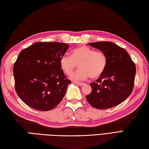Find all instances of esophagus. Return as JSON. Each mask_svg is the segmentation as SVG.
I'll list each match as a JSON object with an SVG mask.
<instances>
[{"label":"esophagus","instance_id":"obj_1","mask_svg":"<svg viewBox=\"0 0 149 149\" xmlns=\"http://www.w3.org/2000/svg\"><path fill=\"white\" fill-rule=\"evenodd\" d=\"M74 83H75L77 85H79V86H83V85L84 84V83H81V82H76V81H75Z\"/></svg>","mask_w":149,"mask_h":149}]
</instances>
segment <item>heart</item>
Here are the masks:
<instances>
[{"mask_svg": "<svg viewBox=\"0 0 149 149\" xmlns=\"http://www.w3.org/2000/svg\"><path fill=\"white\" fill-rule=\"evenodd\" d=\"M77 64L80 69L72 75L73 79L86 80L89 77L96 79L105 72L107 58L103 51L82 45L73 49L72 56L65 54L60 59L61 68L67 75H72Z\"/></svg>", "mask_w": 149, "mask_h": 149, "instance_id": "obj_1", "label": "heart"}]
</instances>
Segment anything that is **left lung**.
Returning <instances> with one entry per match:
<instances>
[{
  "label": "left lung",
  "instance_id": "obj_1",
  "mask_svg": "<svg viewBox=\"0 0 149 149\" xmlns=\"http://www.w3.org/2000/svg\"><path fill=\"white\" fill-rule=\"evenodd\" d=\"M105 52L107 65L104 74L90 83L91 92L86 100L99 109L111 108L123 102L133 90L136 66L126 50L113 42L88 43Z\"/></svg>",
  "mask_w": 149,
  "mask_h": 149
}]
</instances>
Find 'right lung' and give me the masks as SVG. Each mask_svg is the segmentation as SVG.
I'll return each instance as SVG.
<instances>
[{"label": "right lung", "mask_w": 149, "mask_h": 149, "mask_svg": "<svg viewBox=\"0 0 149 149\" xmlns=\"http://www.w3.org/2000/svg\"><path fill=\"white\" fill-rule=\"evenodd\" d=\"M69 47L59 42H37L22 50L13 66L15 88L28 106L49 111L58 105L71 81L66 77L60 59Z\"/></svg>", "instance_id": "1"}]
</instances>
